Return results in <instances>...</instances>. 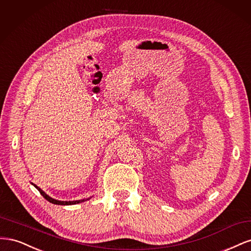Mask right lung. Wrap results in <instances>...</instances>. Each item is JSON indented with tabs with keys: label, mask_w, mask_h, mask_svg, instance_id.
I'll use <instances>...</instances> for the list:
<instances>
[{
	"label": "right lung",
	"mask_w": 251,
	"mask_h": 251,
	"mask_svg": "<svg viewBox=\"0 0 251 251\" xmlns=\"http://www.w3.org/2000/svg\"><path fill=\"white\" fill-rule=\"evenodd\" d=\"M32 184H33V183H32ZM33 185L35 186V188L37 189V191H39V192L41 193V195L44 197L45 199H46L47 201H49L50 203H53V204H57V205H73V204H77V203L85 202V201H87V200L90 199V198H88V199H82V200H77V201H59V200H55V199L51 198V197H49L46 193L43 192L39 186H36L35 184H33Z\"/></svg>",
	"instance_id": "right-lung-1"
}]
</instances>
